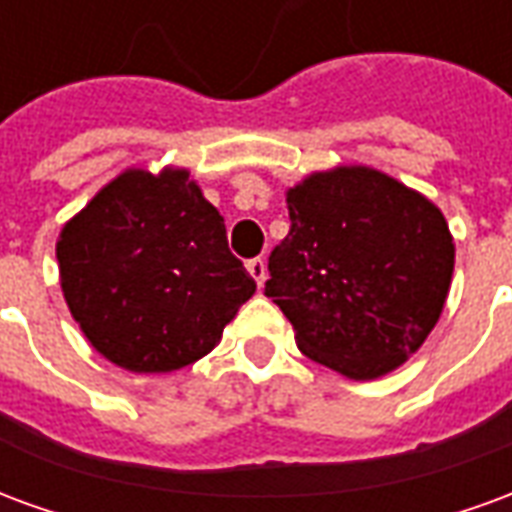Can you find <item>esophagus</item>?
<instances>
[{"instance_id": "obj_1", "label": "esophagus", "mask_w": 512, "mask_h": 512, "mask_svg": "<svg viewBox=\"0 0 512 512\" xmlns=\"http://www.w3.org/2000/svg\"><path fill=\"white\" fill-rule=\"evenodd\" d=\"M246 271L252 274V279H255L257 285H263V282H266V260H263V257L249 260V263H246Z\"/></svg>"}]
</instances>
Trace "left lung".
Wrapping results in <instances>:
<instances>
[{
	"label": "left lung",
	"mask_w": 512,
	"mask_h": 512,
	"mask_svg": "<svg viewBox=\"0 0 512 512\" xmlns=\"http://www.w3.org/2000/svg\"><path fill=\"white\" fill-rule=\"evenodd\" d=\"M290 233L266 296L312 362L373 381L417 354L439 321L455 241L439 205L365 164L310 172L285 191Z\"/></svg>",
	"instance_id": "8db88e82"
}]
</instances>
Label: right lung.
<instances>
[{"instance_id":"right-lung-1","label":"right lung","mask_w":512,"mask_h":512,"mask_svg":"<svg viewBox=\"0 0 512 512\" xmlns=\"http://www.w3.org/2000/svg\"><path fill=\"white\" fill-rule=\"evenodd\" d=\"M57 263L73 321L131 373H172L211 354L257 288L200 183L172 164L109 180L62 224Z\"/></svg>"}]
</instances>
